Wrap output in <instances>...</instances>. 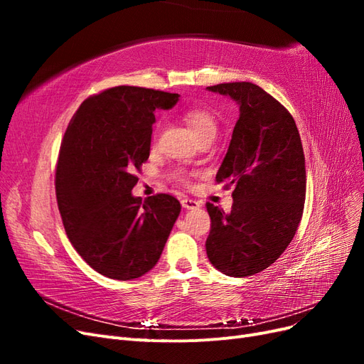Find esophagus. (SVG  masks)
Here are the masks:
<instances>
[{
	"instance_id": "obj_1",
	"label": "esophagus",
	"mask_w": 364,
	"mask_h": 364,
	"mask_svg": "<svg viewBox=\"0 0 364 364\" xmlns=\"http://www.w3.org/2000/svg\"><path fill=\"white\" fill-rule=\"evenodd\" d=\"M181 203H182V206H183L185 209H196V208L200 206L199 202L193 200V199H188V197H183V199L181 200Z\"/></svg>"
}]
</instances>
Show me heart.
<instances>
[{
	"label": "heart",
	"mask_w": 364,
	"mask_h": 364,
	"mask_svg": "<svg viewBox=\"0 0 364 364\" xmlns=\"http://www.w3.org/2000/svg\"><path fill=\"white\" fill-rule=\"evenodd\" d=\"M182 118L186 124H188L196 135L197 139L205 138V136H215L218 130V123L215 115L208 111L205 107H188L183 111ZM174 178L183 182V174L181 171L174 173Z\"/></svg>",
	"instance_id": "heart-1"
}]
</instances>
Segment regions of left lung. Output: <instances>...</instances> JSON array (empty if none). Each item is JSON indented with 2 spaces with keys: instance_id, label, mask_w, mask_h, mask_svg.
<instances>
[{
  "instance_id": "obj_1",
  "label": "left lung",
  "mask_w": 364,
  "mask_h": 364,
  "mask_svg": "<svg viewBox=\"0 0 364 364\" xmlns=\"http://www.w3.org/2000/svg\"><path fill=\"white\" fill-rule=\"evenodd\" d=\"M240 106L232 139L215 181L234 185L229 214L206 203L211 230L206 253L228 277L267 269L287 249L301 223L306 191L305 156L291 114L250 82L208 86Z\"/></svg>"
}]
</instances>
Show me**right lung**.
<instances>
[{"label": "right lung", "mask_w": 364, "mask_h": 364, "mask_svg": "<svg viewBox=\"0 0 364 364\" xmlns=\"http://www.w3.org/2000/svg\"><path fill=\"white\" fill-rule=\"evenodd\" d=\"M179 100L139 86H115L80 105L65 132L56 199L77 253L103 277L129 281L155 267L181 203L170 194L132 196L149 159L155 112Z\"/></svg>", "instance_id": "1"}]
</instances>
